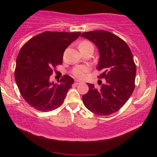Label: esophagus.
<instances>
[{"instance_id": "1", "label": "esophagus", "mask_w": 157, "mask_h": 157, "mask_svg": "<svg viewBox=\"0 0 157 157\" xmlns=\"http://www.w3.org/2000/svg\"><path fill=\"white\" fill-rule=\"evenodd\" d=\"M80 83H81L80 81L77 80V79H75V85H78L79 84H80Z\"/></svg>"}]
</instances>
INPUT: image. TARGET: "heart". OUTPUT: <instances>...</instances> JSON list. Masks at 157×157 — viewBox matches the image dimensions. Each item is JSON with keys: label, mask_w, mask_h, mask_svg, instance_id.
Listing matches in <instances>:
<instances>
[{"label": "heart", "mask_w": 157, "mask_h": 157, "mask_svg": "<svg viewBox=\"0 0 157 157\" xmlns=\"http://www.w3.org/2000/svg\"><path fill=\"white\" fill-rule=\"evenodd\" d=\"M91 45H92V44L90 42L85 40V41H83L82 42L80 43V44H79V48L86 47V46H91ZM89 70H90V69L88 66L79 65V66H77V67H75L73 68L71 71V73L73 76L75 77V78H77L84 79L86 77V73L89 71Z\"/></svg>", "instance_id": "obj_1"}]
</instances>
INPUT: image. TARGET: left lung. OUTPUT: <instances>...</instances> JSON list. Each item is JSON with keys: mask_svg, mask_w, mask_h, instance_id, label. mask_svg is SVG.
<instances>
[{"mask_svg": "<svg viewBox=\"0 0 157 157\" xmlns=\"http://www.w3.org/2000/svg\"><path fill=\"white\" fill-rule=\"evenodd\" d=\"M94 42L99 51L97 69L101 87L87 83L89 90L82 101L89 111L101 116L118 111L128 101L135 88L136 66L128 45L119 36L105 30L84 32L81 35Z\"/></svg>", "mask_w": 157, "mask_h": 157, "instance_id": "left-lung-1", "label": "left lung"}]
</instances>
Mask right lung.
<instances>
[{
  "mask_svg": "<svg viewBox=\"0 0 157 157\" xmlns=\"http://www.w3.org/2000/svg\"><path fill=\"white\" fill-rule=\"evenodd\" d=\"M81 32H44L22 46L16 60L15 79L20 94L32 107L48 112L59 108L73 79L63 75L57 84L50 81L53 69L63 63L67 47Z\"/></svg>",
  "mask_w": 157,
  "mask_h": 157,
  "instance_id": "obj_1",
  "label": "right lung"
}]
</instances>
